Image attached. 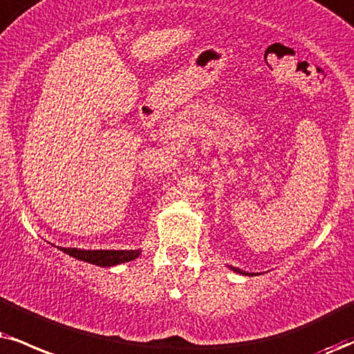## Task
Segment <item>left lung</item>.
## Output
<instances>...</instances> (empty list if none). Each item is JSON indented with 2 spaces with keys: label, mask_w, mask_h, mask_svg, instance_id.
<instances>
[{
  "label": "left lung",
  "mask_w": 354,
  "mask_h": 354,
  "mask_svg": "<svg viewBox=\"0 0 354 354\" xmlns=\"http://www.w3.org/2000/svg\"><path fill=\"white\" fill-rule=\"evenodd\" d=\"M231 269H233V270H236V272H239V274H244V276H256V274L254 272H244V270H239V269H236V268H231Z\"/></svg>",
  "instance_id": "1"
}]
</instances>
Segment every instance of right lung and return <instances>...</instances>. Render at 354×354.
<instances>
[{"label": "right lung", "mask_w": 354, "mask_h": 354, "mask_svg": "<svg viewBox=\"0 0 354 354\" xmlns=\"http://www.w3.org/2000/svg\"><path fill=\"white\" fill-rule=\"evenodd\" d=\"M60 251L67 252L68 256L77 257V259L85 261V263L102 266V268H111V266L128 263V261L136 259L139 256V250L136 251H106V250H98V251H85V250H77V248H60Z\"/></svg>", "instance_id": "add662e5"}]
</instances>
